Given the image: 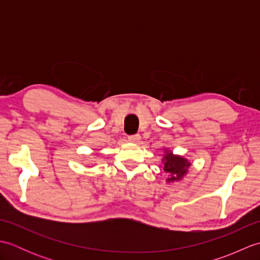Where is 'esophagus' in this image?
<instances>
[{
    "label": "esophagus",
    "mask_w": 260,
    "mask_h": 260,
    "mask_svg": "<svg viewBox=\"0 0 260 260\" xmlns=\"http://www.w3.org/2000/svg\"><path fill=\"white\" fill-rule=\"evenodd\" d=\"M140 139H141V136L139 134H134V135H129L128 136V141L129 142H133V143H137V142L140 141Z\"/></svg>",
    "instance_id": "34e87169"
}]
</instances>
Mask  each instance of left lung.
Listing matches in <instances>:
<instances>
[{
	"instance_id": "obj_1",
	"label": "left lung",
	"mask_w": 260,
	"mask_h": 260,
	"mask_svg": "<svg viewBox=\"0 0 260 260\" xmlns=\"http://www.w3.org/2000/svg\"><path fill=\"white\" fill-rule=\"evenodd\" d=\"M163 162L164 171L170 176L168 181H176L183 178L187 168L190 167V163L185 158L173 155L171 152H167V155L164 156Z\"/></svg>"
}]
</instances>
